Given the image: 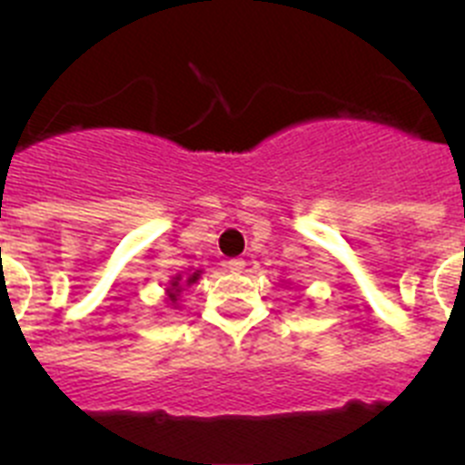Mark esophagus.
<instances>
[{
	"label": "esophagus",
	"instance_id": "34e87169",
	"mask_svg": "<svg viewBox=\"0 0 465 465\" xmlns=\"http://www.w3.org/2000/svg\"><path fill=\"white\" fill-rule=\"evenodd\" d=\"M225 268H228L230 272H242V270L246 268V262L242 261V258H232V261L225 262Z\"/></svg>",
	"mask_w": 465,
	"mask_h": 465
}]
</instances>
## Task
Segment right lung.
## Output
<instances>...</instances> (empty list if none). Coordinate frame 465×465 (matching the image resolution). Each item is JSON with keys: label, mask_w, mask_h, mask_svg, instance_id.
<instances>
[{"label": "right lung", "mask_w": 465, "mask_h": 465, "mask_svg": "<svg viewBox=\"0 0 465 465\" xmlns=\"http://www.w3.org/2000/svg\"><path fill=\"white\" fill-rule=\"evenodd\" d=\"M200 274H203V270H195V272H179L170 279L165 295H167V305H170L172 310H179V298H182L183 291L191 289L193 283H197Z\"/></svg>", "instance_id": "right-lung-1"}]
</instances>
